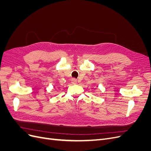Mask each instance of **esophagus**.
Listing matches in <instances>:
<instances>
[{
  "mask_svg": "<svg viewBox=\"0 0 151 151\" xmlns=\"http://www.w3.org/2000/svg\"><path fill=\"white\" fill-rule=\"evenodd\" d=\"M71 83L72 84H77V80L75 78H73L71 80Z\"/></svg>",
  "mask_w": 151,
  "mask_h": 151,
  "instance_id": "34e87169",
  "label": "esophagus"
}]
</instances>
